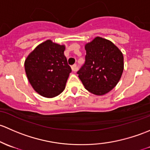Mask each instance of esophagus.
<instances>
[{"instance_id": "34e87169", "label": "esophagus", "mask_w": 150, "mask_h": 150, "mask_svg": "<svg viewBox=\"0 0 150 150\" xmlns=\"http://www.w3.org/2000/svg\"><path fill=\"white\" fill-rule=\"evenodd\" d=\"M71 69H72V71H77V66H76V64H74L73 66H71Z\"/></svg>"}]
</instances>
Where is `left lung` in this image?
<instances>
[{
	"label": "left lung",
	"instance_id": "1",
	"mask_svg": "<svg viewBox=\"0 0 150 150\" xmlns=\"http://www.w3.org/2000/svg\"><path fill=\"white\" fill-rule=\"evenodd\" d=\"M85 63L77 71L86 90L103 95L119 81L123 71V55L110 40L97 37L85 45Z\"/></svg>",
	"mask_w": 150,
	"mask_h": 150
}]
</instances>
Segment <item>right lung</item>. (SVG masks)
<instances>
[{
	"mask_svg": "<svg viewBox=\"0 0 150 150\" xmlns=\"http://www.w3.org/2000/svg\"><path fill=\"white\" fill-rule=\"evenodd\" d=\"M64 50V45L48 40L37 46L25 60L27 79L41 96L54 98L64 90L71 72Z\"/></svg>",
	"mask_w": 150,
	"mask_h": 150,
	"instance_id": "1",
	"label": "right lung"
}]
</instances>
